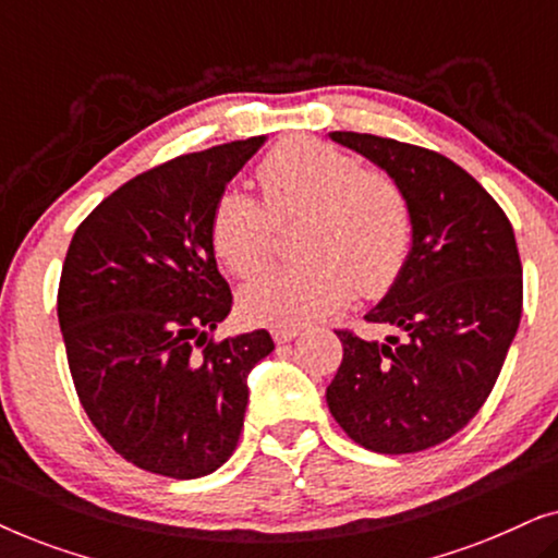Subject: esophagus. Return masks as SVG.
I'll return each mask as SVG.
<instances>
[{
  "mask_svg": "<svg viewBox=\"0 0 558 558\" xmlns=\"http://www.w3.org/2000/svg\"><path fill=\"white\" fill-rule=\"evenodd\" d=\"M300 332H302L300 327H274V330H271L274 340H277L279 345H284V342H292Z\"/></svg>",
  "mask_w": 558,
  "mask_h": 558,
  "instance_id": "obj_1",
  "label": "esophagus"
}]
</instances>
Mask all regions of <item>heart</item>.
<instances>
[{
	"label": "heart",
	"mask_w": 558,
	"mask_h": 558,
	"mask_svg": "<svg viewBox=\"0 0 558 558\" xmlns=\"http://www.w3.org/2000/svg\"><path fill=\"white\" fill-rule=\"evenodd\" d=\"M258 182L274 220L294 213H310V220L296 246L302 262L269 269L241 289L246 317L277 327L310 325L338 312L355 287L368 296L384 294L401 274L411 248V210L388 174L363 170L332 144L302 136L277 144L262 159ZM268 214L243 187L223 190L213 208V248L239 277L269 262Z\"/></svg>",
	"instance_id": "b5f03b06"
}]
</instances>
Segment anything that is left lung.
<instances>
[{"instance_id":"obj_1","label":"left lung","mask_w":558,"mask_h":558,"mask_svg":"<svg viewBox=\"0 0 558 558\" xmlns=\"http://www.w3.org/2000/svg\"><path fill=\"white\" fill-rule=\"evenodd\" d=\"M407 195L411 248L365 319L391 335L342 330L327 407L371 452L409 454L470 424L500 376L523 310L513 226L480 182L437 151L384 136L330 132Z\"/></svg>"}]
</instances>
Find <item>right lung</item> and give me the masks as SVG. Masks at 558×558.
<instances>
[{
	"label": "right lung",
	"instance_id": "1",
	"mask_svg": "<svg viewBox=\"0 0 558 558\" xmlns=\"http://www.w3.org/2000/svg\"><path fill=\"white\" fill-rule=\"evenodd\" d=\"M266 136L182 155L136 174L68 246L58 323L98 434L136 468L174 480L216 472L239 445L248 373L266 330L210 340L233 307L210 216Z\"/></svg>",
	"mask_w": 558,
	"mask_h": 558
}]
</instances>
